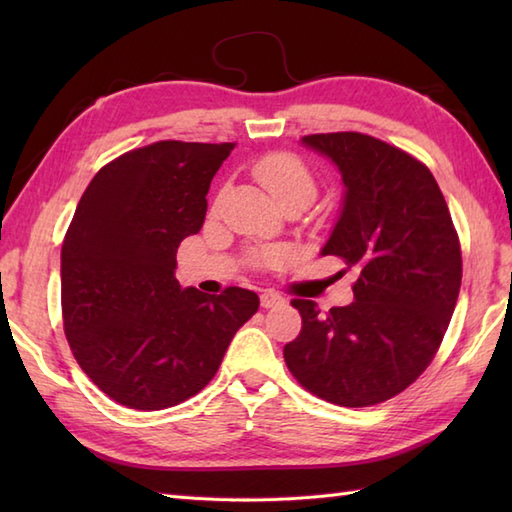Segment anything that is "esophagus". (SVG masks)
<instances>
[{
  "mask_svg": "<svg viewBox=\"0 0 512 512\" xmlns=\"http://www.w3.org/2000/svg\"><path fill=\"white\" fill-rule=\"evenodd\" d=\"M259 301H262V308H277V306H281V303H286V299L277 295V292H273V290H264Z\"/></svg>",
  "mask_w": 512,
  "mask_h": 512,
  "instance_id": "1",
  "label": "esophagus"
}]
</instances>
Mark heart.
<instances>
[{
  "label": "heart",
  "instance_id": "b5f03b06",
  "mask_svg": "<svg viewBox=\"0 0 512 512\" xmlns=\"http://www.w3.org/2000/svg\"><path fill=\"white\" fill-rule=\"evenodd\" d=\"M255 178L264 184L266 191L279 202L281 209L286 206H310L317 198L319 184L314 173L303 165L297 156L270 154L255 162ZM281 259V253H266L264 264H273Z\"/></svg>",
  "mask_w": 512,
  "mask_h": 512
}]
</instances>
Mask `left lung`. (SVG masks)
<instances>
[{
    "instance_id": "8db88e82",
    "label": "left lung",
    "mask_w": 512,
    "mask_h": 512,
    "mask_svg": "<svg viewBox=\"0 0 512 512\" xmlns=\"http://www.w3.org/2000/svg\"><path fill=\"white\" fill-rule=\"evenodd\" d=\"M301 145L343 180L336 224L321 255L358 270L354 301L319 314L295 299L303 328L284 347L299 383L334 405L394 398L436 356L462 284V253L431 171L398 147L356 134H312Z\"/></svg>"
}]
</instances>
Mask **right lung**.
<instances>
[{
	"label": "right lung",
	"mask_w": 512,
	"mask_h": 512,
	"mask_svg": "<svg viewBox=\"0 0 512 512\" xmlns=\"http://www.w3.org/2000/svg\"><path fill=\"white\" fill-rule=\"evenodd\" d=\"M233 143L160 140L92 178L61 248L63 328L76 363L118 405L158 411L198 394L253 290L204 295L176 279L184 237L202 228L206 193Z\"/></svg>",
	"instance_id": "right-lung-1"
}]
</instances>
